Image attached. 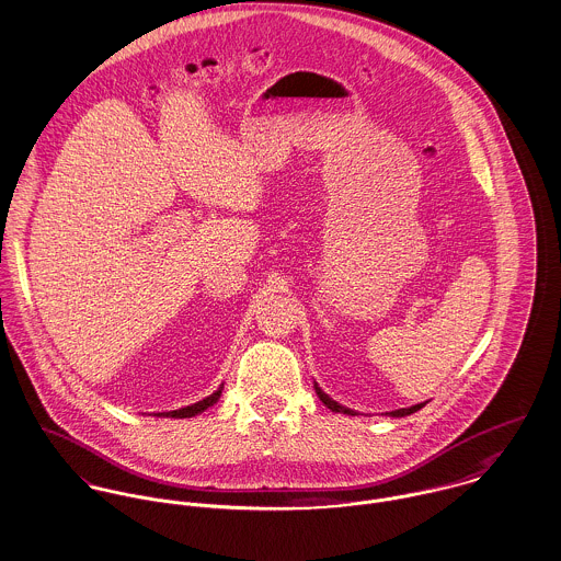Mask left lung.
I'll return each mask as SVG.
<instances>
[{
    "label": "left lung",
    "instance_id": "1",
    "mask_svg": "<svg viewBox=\"0 0 561 561\" xmlns=\"http://www.w3.org/2000/svg\"><path fill=\"white\" fill-rule=\"evenodd\" d=\"M316 393H318V398L322 400V404L327 407V409H331V411H335V413H346V415H355V411H351V409H344V407H340L337 402H333L327 393H322L320 391V387H316ZM424 404H415V407H411V409H398V411H391V415L393 417H404V415H411V413H415V411H420Z\"/></svg>",
    "mask_w": 561,
    "mask_h": 561
}]
</instances>
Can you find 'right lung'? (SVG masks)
<instances>
[{
	"mask_svg": "<svg viewBox=\"0 0 561 561\" xmlns=\"http://www.w3.org/2000/svg\"><path fill=\"white\" fill-rule=\"evenodd\" d=\"M219 396H221V387H219L215 393H210L208 398H204V400H199V402H195V404H191V407H185V409L172 411V413H168V415H170V417H193V415L206 411L208 407H213V404L219 400Z\"/></svg>",
	"mask_w": 561,
	"mask_h": 561,
	"instance_id": "right-lung-1",
	"label": "right lung"
}]
</instances>
